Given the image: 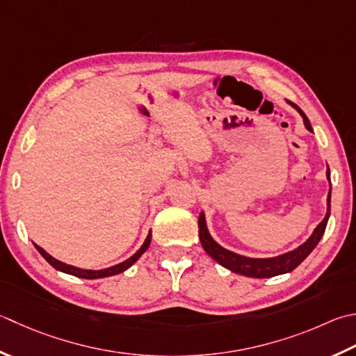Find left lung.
Listing matches in <instances>:
<instances>
[{
  "mask_svg": "<svg viewBox=\"0 0 356 356\" xmlns=\"http://www.w3.org/2000/svg\"><path fill=\"white\" fill-rule=\"evenodd\" d=\"M290 104H293V103L290 102ZM293 106L304 117L305 128L312 131L309 118L305 117V114L296 106V104H293ZM327 177H329V180H330L329 168H327ZM329 216H330V191H329V197H327L325 218L323 219L321 224L315 228V232H313L310 238L305 241L301 247L293 250V252L285 253V254L277 256V257H268V259H253V257L236 254L233 252H229V250H225L224 247H220L218 242H214L210 233H208L204 213H200V216H199V238H200V243H202V247H204L205 252L210 254L216 262H219L222 267L232 270L238 275L250 276V277H273V276L289 273V271L295 270L299 264H301L305 257H307L313 252V248L318 245V242L321 241L323 234L325 232Z\"/></svg>",
  "mask_w": 356,
  "mask_h": 356,
  "instance_id": "left-lung-1",
  "label": "left lung"
}]
</instances>
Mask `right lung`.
Returning a JSON list of instances; mask_svg holds the SVG:
<instances>
[{"instance_id": "right-lung-1", "label": "right lung", "mask_w": 356, "mask_h": 356, "mask_svg": "<svg viewBox=\"0 0 356 356\" xmlns=\"http://www.w3.org/2000/svg\"><path fill=\"white\" fill-rule=\"evenodd\" d=\"M149 242H151V233L148 234V238H146V241L143 242V245L137 250V252L132 254L129 259H127L124 262H120L117 264V266L114 267H109V268H104V270H81V268H76V267H72V266H67V264L65 262H60L55 259V257H52L49 253H46L43 248L38 247L37 243H33L35 248L38 250V252L41 253V256L44 257V259L51 264V266L54 268H57L60 271H63V273H67V275H72V276H76V277H83V280H99V277H108V276H114V275H118L122 273V271L128 270L132 264H134L138 257H140L146 250H148L149 247Z\"/></svg>"}]
</instances>
